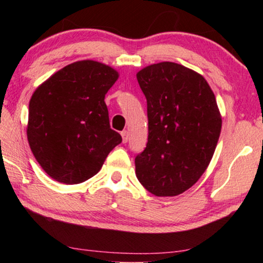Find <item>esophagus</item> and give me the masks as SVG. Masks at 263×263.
Segmentation results:
<instances>
[{
  "mask_svg": "<svg viewBox=\"0 0 263 263\" xmlns=\"http://www.w3.org/2000/svg\"><path fill=\"white\" fill-rule=\"evenodd\" d=\"M121 135H122V140H123V142L125 143V142H128V139H129V133L127 132V130H123L121 133Z\"/></svg>",
  "mask_w": 263,
  "mask_h": 263,
  "instance_id": "34e87169",
  "label": "esophagus"
}]
</instances>
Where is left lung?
<instances>
[{
	"mask_svg": "<svg viewBox=\"0 0 263 263\" xmlns=\"http://www.w3.org/2000/svg\"><path fill=\"white\" fill-rule=\"evenodd\" d=\"M136 78L148 117L136 177L153 195H179L199 181L214 154L221 130L215 96L202 75L178 63L151 64Z\"/></svg>",
	"mask_w": 263,
	"mask_h": 263,
	"instance_id": "8db88e82",
	"label": "left lung"
}]
</instances>
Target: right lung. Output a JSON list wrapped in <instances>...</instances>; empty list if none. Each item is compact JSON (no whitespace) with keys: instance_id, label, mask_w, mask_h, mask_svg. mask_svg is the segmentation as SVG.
Instances as JSON below:
<instances>
[{"instance_id":"1","label":"right lung","mask_w":263,"mask_h":263,"mask_svg":"<svg viewBox=\"0 0 263 263\" xmlns=\"http://www.w3.org/2000/svg\"><path fill=\"white\" fill-rule=\"evenodd\" d=\"M118 79L114 68L85 60L68 64L43 82L28 105L27 140L50 177L78 184L102 168L122 142L110 128L104 102Z\"/></svg>"}]
</instances>
